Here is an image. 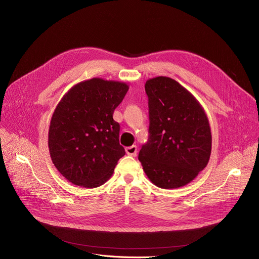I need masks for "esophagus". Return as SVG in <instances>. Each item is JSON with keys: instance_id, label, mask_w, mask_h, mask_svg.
I'll use <instances>...</instances> for the list:
<instances>
[{"instance_id": "obj_1", "label": "esophagus", "mask_w": 259, "mask_h": 259, "mask_svg": "<svg viewBox=\"0 0 259 259\" xmlns=\"http://www.w3.org/2000/svg\"><path fill=\"white\" fill-rule=\"evenodd\" d=\"M126 153L130 156L135 157L137 155V147L136 146H131V147L126 148Z\"/></svg>"}]
</instances>
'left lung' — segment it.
<instances>
[{
    "mask_svg": "<svg viewBox=\"0 0 259 259\" xmlns=\"http://www.w3.org/2000/svg\"><path fill=\"white\" fill-rule=\"evenodd\" d=\"M149 139L138 160L150 181L175 189L193 181L208 163L211 134L207 116L192 94L166 76L146 82Z\"/></svg>",
    "mask_w": 259,
    "mask_h": 259,
    "instance_id": "8db88e82",
    "label": "left lung"
}]
</instances>
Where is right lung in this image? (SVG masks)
Masks as SVG:
<instances>
[{"label": "right lung", "mask_w": 259, "mask_h": 259, "mask_svg": "<svg viewBox=\"0 0 259 259\" xmlns=\"http://www.w3.org/2000/svg\"><path fill=\"white\" fill-rule=\"evenodd\" d=\"M128 90L125 82L92 78L72 87L57 105L49 148L56 168L69 182L96 188L111 177L125 155L120 124L112 115Z\"/></svg>", "instance_id": "add662e5"}]
</instances>
